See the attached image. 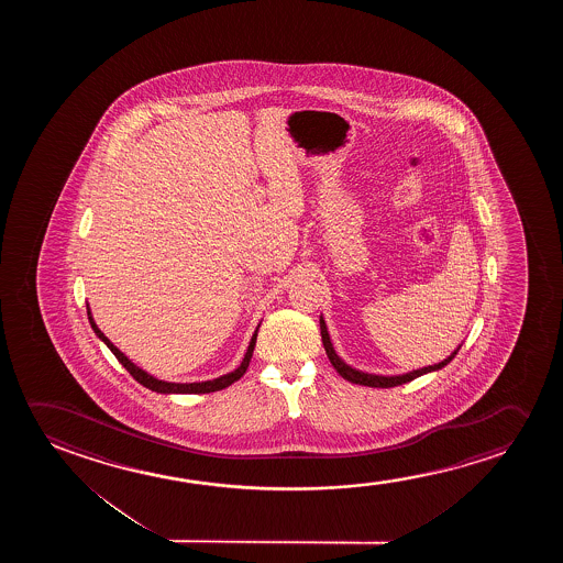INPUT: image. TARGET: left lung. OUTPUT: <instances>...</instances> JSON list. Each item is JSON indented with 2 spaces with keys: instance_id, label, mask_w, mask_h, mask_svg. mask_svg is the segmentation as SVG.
Masks as SVG:
<instances>
[{
  "instance_id": "obj_1",
  "label": "left lung",
  "mask_w": 563,
  "mask_h": 563,
  "mask_svg": "<svg viewBox=\"0 0 563 563\" xmlns=\"http://www.w3.org/2000/svg\"><path fill=\"white\" fill-rule=\"evenodd\" d=\"M319 324H321V339H323L324 352L329 355L332 367L339 371L340 377L346 378V380L354 383V385L371 386V388H393V386L404 385V383H409V380H413V378L427 375V373H431V371L442 369L444 365H448V363L454 360L455 354H457L460 347H462V344H460L452 354L448 355L446 360L434 363V365H429V367H423V369L409 371V373H404V375H390V377H386V375H373V373L354 369L352 365H347V363L334 352V347H332L331 336H329V331H327V323H324L323 316L319 319Z\"/></svg>"
}]
</instances>
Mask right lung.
<instances>
[{
  "instance_id": "right-lung-1",
  "label": "right lung",
  "mask_w": 563,
  "mask_h": 563,
  "mask_svg": "<svg viewBox=\"0 0 563 563\" xmlns=\"http://www.w3.org/2000/svg\"><path fill=\"white\" fill-rule=\"evenodd\" d=\"M86 309H88V321L92 324L93 332H96V336L106 344V346L113 352L119 363L123 365L124 369L131 373L132 377L139 380L140 385L146 386L150 390H154V393L159 394H208V393H217V390H223L227 386H231L232 383H236L244 373H246L247 365H250V360H252V354H254L255 340H257V331H260V324H257V329H255L254 336L250 340V346H247L246 355H244V360L240 363L236 369L231 371V373H227L223 377L213 378V380H201V383H167V380H159V378H155L154 375H150L144 369H140L139 365H134V363L126 357V355L119 350V347L111 342V340L103 334V332L98 329V324L93 321L92 311H90V306L86 303Z\"/></svg>"
}]
</instances>
